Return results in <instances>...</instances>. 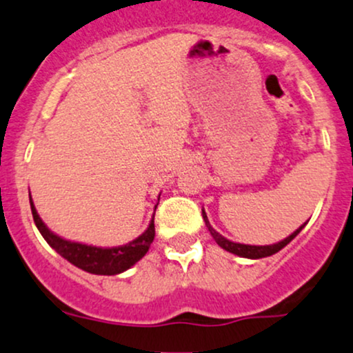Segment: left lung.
<instances>
[{
    "label": "left lung",
    "mask_w": 353,
    "mask_h": 353,
    "mask_svg": "<svg viewBox=\"0 0 353 353\" xmlns=\"http://www.w3.org/2000/svg\"><path fill=\"white\" fill-rule=\"evenodd\" d=\"M203 219H205V223H206V228H208V231H210V233H211V236H213V238H214V241H216V243L219 244V246L223 248V250H226V251L233 252V254H238V256H241V258H251V259L268 258V256H272V254H276L277 251H281V250H283V248L285 246V244H289V243H291L292 239L296 238V236L301 233V230H302V228L305 226V223H304V225H302V226L299 228V230H296V231H294V233H292L291 236H288V238L283 239V241H279V243H276V244H271V246H250V244H239V243H233V241H230V239L223 238V236L219 234V233H216V231H214L213 228H211L210 221H208V218H206V213H205V211H203Z\"/></svg>",
    "instance_id": "left-lung-1"
}]
</instances>
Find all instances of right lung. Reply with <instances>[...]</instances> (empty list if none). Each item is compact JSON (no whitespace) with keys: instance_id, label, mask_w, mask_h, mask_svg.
I'll list each match as a JSON object with an SVG mask.
<instances>
[{"instance_id":"right-lung-1","label":"right lung","mask_w":353,"mask_h":353,"mask_svg":"<svg viewBox=\"0 0 353 353\" xmlns=\"http://www.w3.org/2000/svg\"><path fill=\"white\" fill-rule=\"evenodd\" d=\"M29 203H31L32 218H34L37 230L43 234V238L48 241L49 246L59 252L62 258H65L69 263H72L74 266L81 268L82 271L90 272V274L114 276L127 271L128 268L134 266L137 261H140L145 254H147L148 248H150L153 238H155V225H153L152 219L150 225H148L147 231H145L143 234H140L139 238L128 244H123V246L95 248L81 243L65 241V239L51 233V231L44 226L39 214L36 213L31 196H29Z\"/></svg>"}]
</instances>
